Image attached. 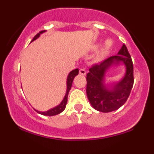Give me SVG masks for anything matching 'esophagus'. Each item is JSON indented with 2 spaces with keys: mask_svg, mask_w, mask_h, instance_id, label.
Returning a JSON list of instances; mask_svg holds the SVG:
<instances>
[{
  "mask_svg": "<svg viewBox=\"0 0 154 154\" xmlns=\"http://www.w3.org/2000/svg\"><path fill=\"white\" fill-rule=\"evenodd\" d=\"M79 74L81 75H86V70L85 68H82L79 69Z\"/></svg>",
  "mask_w": 154,
  "mask_h": 154,
  "instance_id": "esophagus-1",
  "label": "esophagus"
}]
</instances>
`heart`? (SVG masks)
<instances>
[{
  "mask_svg": "<svg viewBox=\"0 0 154 154\" xmlns=\"http://www.w3.org/2000/svg\"><path fill=\"white\" fill-rule=\"evenodd\" d=\"M111 42L110 40H107V41L106 42L105 48H104V49H103V50L101 51V52L100 53V56H103V55H105L108 49H109V48L111 47Z\"/></svg>",
  "mask_w": 154,
  "mask_h": 154,
  "instance_id": "b5f03b06",
  "label": "heart"
}]
</instances>
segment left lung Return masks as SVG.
<instances>
[{"instance_id": "left-lung-1", "label": "left lung", "mask_w": 154, "mask_h": 154, "mask_svg": "<svg viewBox=\"0 0 154 154\" xmlns=\"http://www.w3.org/2000/svg\"><path fill=\"white\" fill-rule=\"evenodd\" d=\"M120 61L125 63L126 73L120 82L109 90L103 84L104 74L109 66ZM86 79L88 100L95 109L106 113L119 109L128 100L134 83L133 63L126 45H122L118 55L93 64L89 69Z\"/></svg>"}]
</instances>
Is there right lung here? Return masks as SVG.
I'll return each mask as SVG.
<instances>
[{
    "mask_svg": "<svg viewBox=\"0 0 154 154\" xmlns=\"http://www.w3.org/2000/svg\"><path fill=\"white\" fill-rule=\"evenodd\" d=\"M44 32H45V30L40 31V32H38V34H37L34 37V38L32 40L31 42L34 41L35 40H36L37 38H38L39 36L40 35V34H42V33ZM78 73H79L78 69H75L72 70V72H69L68 77H67V81H66L67 88H66V95H65L63 100L61 101V103H60L59 106H56L55 108H53V109H50V110H48L47 111H44V112H41V111H38L37 110H35V111H36L38 113H39V114H42V115H45V116L57 115V114H60V113L62 112V111L65 109V107H66V105L67 103V98H68L69 92L70 89H71V88H72V82H73V79L75 77L76 75H78Z\"/></svg>",
    "mask_w": 154,
    "mask_h": 154,
    "instance_id": "obj_1",
    "label": "right lung"
}]
</instances>
